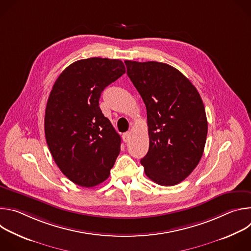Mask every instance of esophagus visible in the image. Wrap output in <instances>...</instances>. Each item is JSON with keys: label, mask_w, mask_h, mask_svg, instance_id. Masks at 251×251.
I'll return each mask as SVG.
<instances>
[{"label": "esophagus", "mask_w": 251, "mask_h": 251, "mask_svg": "<svg viewBox=\"0 0 251 251\" xmlns=\"http://www.w3.org/2000/svg\"><path fill=\"white\" fill-rule=\"evenodd\" d=\"M130 137H131V133H130V132H126V133H124V134L122 135V139H123L124 142H128L129 139H130Z\"/></svg>", "instance_id": "obj_1"}]
</instances>
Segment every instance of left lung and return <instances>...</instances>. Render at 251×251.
<instances>
[{"label":"left lung","mask_w":251,"mask_h":251,"mask_svg":"<svg viewBox=\"0 0 251 251\" xmlns=\"http://www.w3.org/2000/svg\"><path fill=\"white\" fill-rule=\"evenodd\" d=\"M125 64L147 109L150 144L141 164L153 182L175 186L195 170L203 153L207 121L201 95L181 71L167 63Z\"/></svg>","instance_id":"8db88e82"}]
</instances>
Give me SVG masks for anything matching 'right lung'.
<instances>
[{"label":"right lung","instance_id":"1","mask_svg":"<svg viewBox=\"0 0 251 251\" xmlns=\"http://www.w3.org/2000/svg\"><path fill=\"white\" fill-rule=\"evenodd\" d=\"M125 71L119 59H80L52 86L45 115L47 143L59 170L78 186L104 182L120 153L121 138L102 114L99 98Z\"/></svg>","mask_w":251,"mask_h":251}]
</instances>
